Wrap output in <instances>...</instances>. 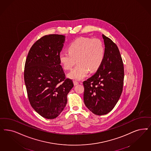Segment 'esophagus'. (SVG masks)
<instances>
[{"mask_svg":"<svg viewBox=\"0 0 151 151\" xmlns=\"http://www.w3.org/2000/svg\"><path fill=\"white\" fill-rule=\"evenodd\" d=\"M73 84H74V85H77L78 84V81H77L76 80H73Z\"/></svg>","mask_w":151,"mask_h":151,"instance_id":"34e87169","label":"esophagus"}]
</instances>
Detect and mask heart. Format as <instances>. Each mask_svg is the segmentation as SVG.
Here are the masks:
<instances>
[{"label": "heart", "mask_w": 151, "mask_h": 151, "mask_svg": "<svg viewBox=\"0 0 151 151\" xmlns=\"http://www.w3.org/2000/svg\"><path fill=\"white\" fill-rule=\"evenodd\" d=\"M104 57V47L99 38L80 37L72 42L68 47V52L59 54V60L64 69L70 70L78 63L68 73L70 78L80 80L89 73L94 72L102 64Z\"/></svg>", "instance_id": "heart-1"}]
</instances>
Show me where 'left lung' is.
Segmentation results:
<instances>
[{
    "label": "left lung",
    "mask_w": 151,
    "mask_h": 151,
    "mask_svg": "<svg viewBox=\"0 0 151 151\" xmlns=\"http://www.w3.org/2000/svg\"><path fill=\"white\" fill-rule=\"evenodd\" d=\"M104 60L91 77L83 82V100L86 107L98 115L106 114L114 108L123 91L124 65L116 45L103 35Z\"/></svg>",
    "instance_id": "8db88e82"
}]
</instances>
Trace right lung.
<instances>
[{
	"label": "right lung",
	"mask_w": 151,
	"mask_h": 151,
	"mask_svg": "<svg viewBox=\"0 0 151 151\" xmlns=\"http://www.w3.org/2000/svg\"><path fill=\"white\" fill-rule=\"evenodd\" d=\"M65 36L42 37L30 48L27 57L24 79L32 107L45 118H56L67 104V95L73 88L59 60Z\"/></svg>",
	"instance_id": "right-lung-1"
}]
</instances>
